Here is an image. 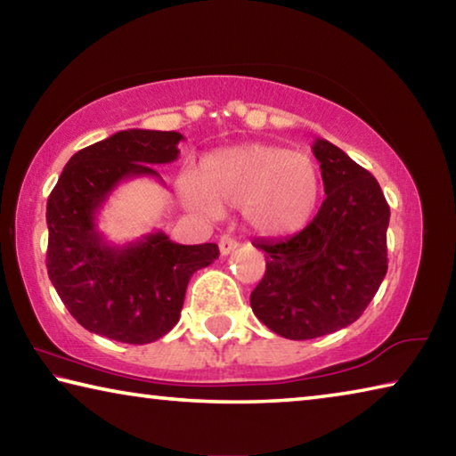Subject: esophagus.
Wrapping results in <instances>:
<instances>
[{
	"label": "esophagus",
	"instance_id": "obj_1",
	"mask_svg": "<svg viewBox=\"0 0 456 456\" xmlns=\"http://www.w3.org/2000/svg\"><path fill=\"white\" fill-rule=\"evenodd\" d=\"M239 247V243H237V239H233V237H229V235H223L221 239H219V251H221V256H229V253H233L235 249Z\"/></svg>",
	"mask_w": 456,
	"mask_h": 456
}]
</instances>
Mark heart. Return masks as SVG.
<instances>
[{"label":"heart","instance_id":"heart-1","mask_svg":"<svg viewBox=\"0 0 456 456\" xmlns=\"http://www.w3.org/2000/svg\"><path fill=\"white\" fill-rule=\"evenodd\" d=\"M322 179L310 157L273 144L229 146L209 154L200 175L179 181L183 203L207 217L241 207L243 219L265 237L302 231L320 203Z\"/></svg>","mask_w":456,"mask_h":456}]
</instances>
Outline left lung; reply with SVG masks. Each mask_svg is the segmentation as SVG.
I'll return each mask as SVG.
<instances>
[{
	"instance_id": "left-lung-1",
	"label": "left lung",
	"mask_w": 456,
	"mask_h": 456,
	"mask_svg": "<svg viewBox=\"0 0 456 456\" xmlns=\"http://www.w3.org/2000/svg\"><path fill=\"white\" fill-rule=\"evenodd\" d=\"M326 199L305 229L285 239H257L265 251L264 280L251 293L259 322L288 339H312L356 322L388 269L390 207L366 168L318 138Z\"/></svg>"
}]
</instances>
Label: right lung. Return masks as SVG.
<instances>
[{
  "label": "right lung",
  "instance_id": "obj_1",
  "mask_svg": "<svg viewBox=\"0 0 456 456\" xmlns=\"http://www.w3.org/2000/svg\"><path fill=\"white\" fill-rule=\"evenodd\" d=\"M181 133L128 128L74 154L45 207L53 288L74 320L92 334L151 344L181 318L191 275L219 257L215 243L179 245L163 231L125 245L108 243L98 213L120 183L160 181L157 165L179 159Z\"/></svg>",
  "mask_w": 456,
  "mask_h": 456
}]
</instances>
